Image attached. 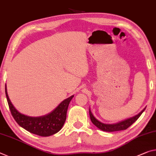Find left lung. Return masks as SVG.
I'll return each mask as SVG.
<instances>
[{"mask_svg":"<svg viewBox=\"0 0 156 156\" xmlns=\"http://www.w3.org/2000/svg\"><path fill=\"white\" fill-rule=\"evenodd\" d=\"M145 108H146V107H145V108L143 109L140 113L136 115L125 119L124 121L117 122V123H115V124H104V123H102L101 122H99L98 119H97L95 117H94L90 108H89V114H90L91 122H93V124H95V126L98 127V129L101 130V131H104L106 132H113V131H122V130H126V129H128L131 125L133 124L134 122L139 118L140 116L142 115V113L144 111Z\"/></svg>","mask_w":156,"mask_h":156,"instance_id":"8db88e82","label":"left lung"}]
</instances>
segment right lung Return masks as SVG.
Returning <instances> with one entry per match:
<instances>
[{"label": "right lung", "instance_id": "obj_1", "mask_svg": "<svg viewBox=\"0 0 156 156\" xmlns=\"http://www.w3.org/2000/svg\"><path fill=\"white\" fill-rule=\"evenodd\" d=\"M5 94L10 111L15 120L22 128L37 136L48 137L57 133L62 128L66 119L68 105L74 95L61 101L50 113L40 117H31L20 113L9 98L5 85Z\"/></svg>", "mask_w": 156, "mask_h": 156}]
</instances>
